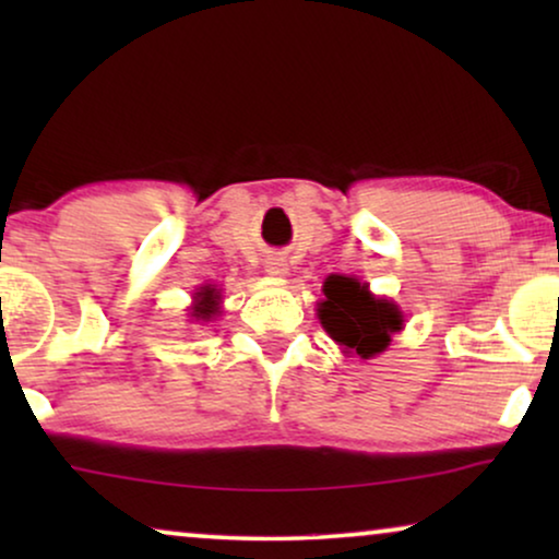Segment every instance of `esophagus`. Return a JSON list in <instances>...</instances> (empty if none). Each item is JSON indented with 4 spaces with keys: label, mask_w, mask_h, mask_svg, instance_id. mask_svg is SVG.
I'll list each match as a JSON object with an SVG mask.
<instances>
[{
    "label": "esophagus",
    "mask_w": 559,
    "mask_h": 559,
    "mask_svg": "<svg viewBox=\"0 0 559 559\" xmlns=\"http://www.w3.org/2000/svg\"><path fill=\"white\" fill-rule=\"evenodd\" d=\"M264 272L272 274V277H285L287 274V262L282 257H266L264 259Z\"/></svg>",
    "instance_id": "esophagus-1"
}]
</instances>
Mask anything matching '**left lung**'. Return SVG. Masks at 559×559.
Returning <instances> with one entry per match:
<instances>
[{
    "label": "left lung",
    "mask_w": 559,
    "mask_h": 559,
    "mask_svg": "<svg viewBox=\"0 0 559 559\" xmlns=\"http://www.w3.org/2000/svg\"><path fill=\"white\" fill-rule=\"evenodd\" d=\"M325 300L320 302V323L331 338L361 358L381 354L402 328V312L389 300L371 297L369 287L354 277L325 280Z\"/></svg>",
    "instance_id": "left-lung-1"
}]
</instances>
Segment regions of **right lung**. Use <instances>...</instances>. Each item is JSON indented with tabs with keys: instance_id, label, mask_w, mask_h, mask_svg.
I'll return each mask as SVG.
<instances>
[{
	"instance_id": "add662e5",
	"label": "right lung",
	"mask_w": 559,
	"mask_h": 559,
	"mask_svg": "<svg viewBox=\"0 0 559 559\" xmlns=\"http://www.w3.org/2000/svg\"><path fill=\"white\" fill-rule=\"evenodd\" d=\"M198 297H201V300L195 305V316L211 318L213 312H216V297H213L211 289H203V293H198Z\"/></svg>"
}]
</instances>
